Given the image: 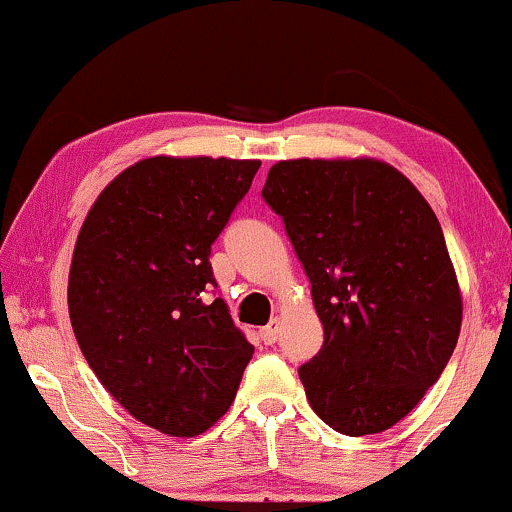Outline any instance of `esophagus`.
<instances>
[{
	"label": "esophagus",
	"mask_w": 512,
	"mask_h": 512,
	"mask_svg": "<svg viewBox=\"0 0 512 512\" xmlns=\"http://www.w3.org/2000/svg\"><path fill=\"white\" fill-rule=\"evenodd\" d=\"M277 334H280V323L277 320H270L266 327L258 330V337H261V342L266 346H273L277 342Z\"/></svg>",
	"instance_id": "34e87169"
}]
</instances>
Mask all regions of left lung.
Listing matches in <instances>:
<instances>
[{
  "label": "left lung",
  "mask_w": 512,
  "mask_h": 512,
  "mask_svg": "<svg viewBox=\"0 0 512 512\" xmlns=\"http://www.w3.org/2000/svg\"><path fill=\"white\" fill-rule=\"evenodd\" d=\"M263 199L311 282L325 342L299 368L332 430H389L418 406L456 349L463 301L444 232L406 175L375 159H294Z\"/></svg>",
  "instance_id": "8db88e82"
}]
</instances>
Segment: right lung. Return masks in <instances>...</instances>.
I'll return each mask as SVG.
<instances>
[{
    "label": "right lung",
    "mask_w": 512,
    "mask_h": 512,
    "mask_svg": "<svg viewBox=\"0 0 512 512\" xmlns=\"http://www.w3.org/2000/svg\"><path fill=\"white\" fill-rule=\"evenodd\" d=\"M261 161L154 156L99 194L75 242L68 313L94 375L144 425L194 437L235 401L254 346L216 287V242Z\"/></svg>",
    "instance_id": "obj_1"
}]
</instances>
